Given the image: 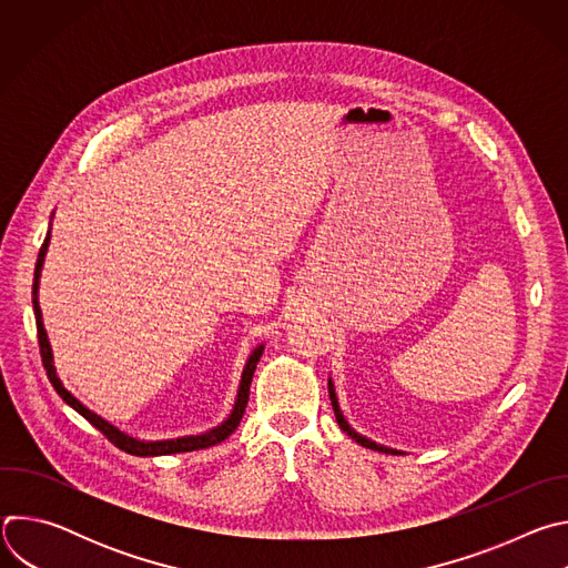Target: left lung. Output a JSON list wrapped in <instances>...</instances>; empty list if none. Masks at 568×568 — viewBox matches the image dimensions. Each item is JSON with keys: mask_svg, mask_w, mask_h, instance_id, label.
<instances>
[{"mask_svg": "<svg viewBox=\"0 0 568 568\" xmlns=\"http://www.w3.org/2000/svg\"><path fill=\"white\" fill-rule=\"evenodd\" d=\"M328 393H331V402H333V409H335V418H337V423H339V427L355 440V443H359L362 447H368V449H375V452H384V454H402L399 449H393V447H386V445H377L375 440H371V438H366V436H362L359 432H355L353 427H351V423L344 418V412H342V407H339V399H337V393H335V382H333V377H328Z\"/></svg>", "mask_w": 568, "mask_h": 568, "instance_id": "obj_1", "label": "left lung"}]
</instances>
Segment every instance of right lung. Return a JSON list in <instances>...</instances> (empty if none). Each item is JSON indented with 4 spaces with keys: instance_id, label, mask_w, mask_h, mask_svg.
I'll use <instances>...</instances> for the list:
<instances>
[{
    "instance_id": "add662e5",
    "label": "right lung",
    "mask_w": 568,
    "mask_h": 568,
    "mask_svg": "<svg viewBox=\"0 0 568 568\" xmlns=\"http://www.w3.org/2000/svg\"><path fill=\"white\" fill-rule=\"evenodd\" d=\"M51 220H53V213H51ZM49 242H51V224H49V231H47V237H44V245L38 254V263H36V276H33V312H36V326H38V342H40V355H42V364L47 368V375H49V382L53 384L55 393L69 404V407L73 412H78L80 416H83L85 420H90L103 436H108V440H112L119 449L132 454V456H166V454H180V452H193V449H206V447H213L217 443H222L224 438H229L235 427L240 425L242 420V414H245V407H247V399H250V386H252V377H254V371H256V364L261 362V355L265 351V344H258L247 362H245V368H242V375H240V384H237V393H235V399H233V407L229 412V416L213 429L209 432H202L197 436H182V438H164V440H141L136 436H130L128 432L119 429L116 425H112L110 420H105L103 416H99L97 412H92L88 404L80 402L60 379L58 375V368L53 364V351H51V342H49V335L44 331V318H42V307H40V298H38V292H40V276H42V267H44V256L49 252Z\"/></svg>"
}]
</instances>
